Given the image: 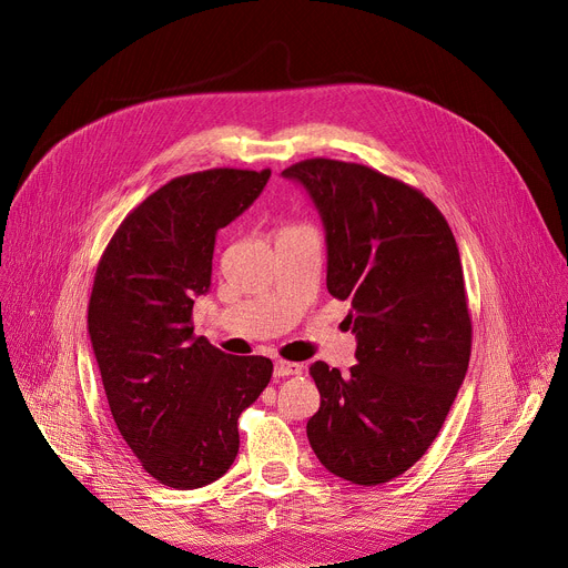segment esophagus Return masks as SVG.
<instances>
[{
  "mask_svg": "<svg viewBox=\"0 0 568 568\" xmlns=\"http://www.w3.org/2000/svg\"><path fill=\"white\" fill-rule=\"evenodd\" d=\"M304 368L300 364H292V362H276L274 364V375L276 377H290V375H300Z\"/></svg>",
  "mask_w": 568,
  "mask_h": 568,
  "instance_id": "esophagus-1",
  "label": "esophagus"
}]
</instances>
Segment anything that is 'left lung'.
Returning a JSON list of instances; mask_svg holds the SVG:
<instances>
[{"mask_svg": "<svg viewBox=\"0 0 568 568\" xmlns=\"http://www.w3.org/2000/svg\"><path fill=\"white\" fill-rule=\"evenodd\" d=\"M324 225L326 290L349 302L347 375L311 366L320 409L306 426L320 463L377 486L419 460L467 373L471 320L454 232L439 209L359 163L308 159L283 170Z\"/></svg>", "mask_w": 568, "mask_h": 568, "instance_id": "1", "label": "left lung"}]
</instances>
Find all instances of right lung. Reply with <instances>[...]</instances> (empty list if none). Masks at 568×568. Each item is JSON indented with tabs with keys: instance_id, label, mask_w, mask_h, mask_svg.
<instances>
[{
	"instance_id": "1",
	"label": "right lung",
	"mask_w": 568,
	"mask_h": 568,
	"mask_svg": "<svg viewBox=\"0 0 568 568\" xmlns=\"http://www.w3.org/2000/svg\"><path fill=\"white\" fill-rule=\"evenodd\" d=\"M272 170L176 176L122 221L97 266L87 326L112 419L163 486L193 490L230 469L239 414L272 379L266 356H230L193 334L212 285L216 232L257 200Z\"/></svg>"
}]
</instances>
